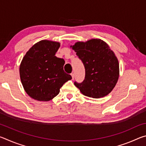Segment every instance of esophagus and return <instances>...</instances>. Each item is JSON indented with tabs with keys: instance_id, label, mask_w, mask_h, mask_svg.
<instances>
[{
	"instance_id": "34e87169",
	"label": "esophagus",
	"mask_w": 146,
	"mask_h": 146,
	"mask_svg": "<svg viewBox=\"0 0 146 146\" xmlns=\"http://www.w3.org/2000/svg\"><path fill=\"white\" fill-rule=\"evenodd\" d=\"M71 76H72V78H73V80L74 79V77H75V74H74L73 73H72L71 74Z\"/></svg>"
}]
</instances>
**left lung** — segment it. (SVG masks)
Returning a JSON list of instances; mask_svg holds the SVG:
<instances>
[{"label":"left lung","instance_id":"obj_1","mask_svg":"<svg viewBox=\"0 0 146 146\" xmlns=\"http://www.w3.org/2000/svg\"><path fill=\"white\" fill-rule=\"evenodd\" d=\"M85 68L82 82H74L84 95L99 98L108 95L117 84L119 64L113 51L104 41L93 38L71 46Z\"/></svg>","mask_w":146,"mask_h":146}]
</instances>
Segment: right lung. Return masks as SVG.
Here are the masks:
<instances>
[{"label": "right lung", "mask_w": 146, "mask_h": 146, "mask_svg": "<svg viewBox=\"0 0 146 146\" xmlns=\"http://www.w3.org/2000/svg\"><path fill=\"white\" fill-rule=\"evenodd\" d=\"M60 44L43 40L31 47L20 66V77L29 97L49 101L60 92V88L72 77L64 71L65 61L55 53Z\"/></svg>", "instance_id": "obj_1"}]
</instances>
